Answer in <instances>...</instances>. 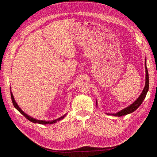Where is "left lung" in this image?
I'll return each mask as SVG.
<instances>
[{"mask_svg": "<svg viewBox=\"0 0 157 157\" xmlns=\"http://www.w3.org/2000/svg\"><path fill=\"white\" fill-rule=\"evenodd\" d=\"M145 71H146V76H145V86L144 87V89L143 90V92L141 94V95L140 96V97L137 98L136 100L133 103L132 105H130V106H128V107L122 109L121 111L118 112L116 114H112V115L114 116H117V117H121V116H124V115H126L128 114L132 113L134 111H135L136 109L138 108L141 104L143 102V101L144 100V99L145 98V96L147 95V92H148L149 90V73H148V71H147V68L146 67V59H145ZM97 105V104H96Z\"/></svg>", "mask_w": 157, "mask_h": 157, "instance_id": "1", "label": "left lung"}]
</instances>
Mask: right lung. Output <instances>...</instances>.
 Instances as JSON below:
<instances>
[{"label":"right lung","mask_w":157,"mask_h":157,"mask_svg":"<svg viewBox=\"0 0 157 157\" xmlns=\"http://www.w3.org/2000/svg\"><path fill=\"white\" fill-rule=\"evenodd\" d=\"M10 94H11V98H12V103H13V105L14 107H15V108L17 109V110L19 112H20L21 114H22V115H23V116H24V117L27 118V119H28L29 121H31V122H33V123H39V124H54V123H55V122H57V121H60V120H61V119H62V118H63L65 116V115H63V117H61L59 118L58 119L54 120V121H39V120L35 119V118H32V117H29V116H28V115H27V114H25L24 112H23V111L21 110V109L20 108V107H19V106L17 105V104L16 103V101L14 100L13 94H12V93L11 91H10Z\"/></svg>","instance_id":"add662e5"}]
</instances>
